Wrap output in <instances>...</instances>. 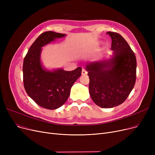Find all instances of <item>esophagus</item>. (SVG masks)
<instances>
[{
	"label": "esophagus",
	"instance_id": "1",
	"mask_svg": "<svg viewBox=\"0 0 155 155\" xmlns=\"http://www.w3.org/2000/svg\"><path fill=\"white\" fill-rule=\"evenodd\" d=\"M87 72L86 71V70L85 69H82V75H87Z\"/></svg>",
	"mask_w": 155,
	"mask_h": 155
}]
</instances>
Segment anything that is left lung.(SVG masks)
<instances>
[{
	"instance_id": "left-lung-1",
	"label": "left lung",
	"mask_w": 155,
	"mask_h": 155,
	"mask_svg": "<svg viewBox=\"0 0 155 155\" xmlns=\"http://www.w3.org/2000/svg\"><path fill=\"white\" fill-rule=\"evenodd\" d=\"M112 39V58L88 62L85 68L90 79L89 92L92 101L102 108L123 103L134 86L136 58L124 38L117 32H107Z\"/></svg>"
}]
</instances>
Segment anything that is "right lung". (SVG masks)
<instances>
[{
    "label": "right lung",
    "mask_w": 155,
    "mask_h": 155,
    "mask_svg": "<svg viewBox=\"0 0 155 155\" xmlns=\"http://www.w3.org/2000/svg\"><path fill=\"white\" fill-rule=\"evenodd\" d=\"M66 35L46 31L41 35L29 48L23 62V82L28 95L39 106L53 110L67 101L72 85L80 77L82 68L72 71L57 69L49 71L40 60L42 47Z\"/></svg>",
    "instance_id": "add662e5"
}]
</instances>
